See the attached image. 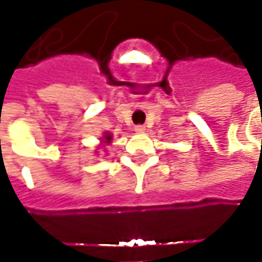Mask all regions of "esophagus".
I'll return each instance as SVG.
<instances>
[{
    "mask_svg": "<svg viewBox=\"0 0 262 262\" xmlns=\"http://www.w3.org/2000/svg\"><path fill=\"white\" fill-rule=\"evenodd\" d=\"M135 130H136L137 133H143V132L146 130V129H144V126H143V125H139V126H136V127H135Z\"/></svg>",
    "mask_w": 262,
    "mask_h": 262,
    "instance_id": "1",
    "label": "esophagus"
}]
</instances>
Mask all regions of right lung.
<instances>
[{"mask_svg": "<svg viewBox=\"0 0 262 262\" xmlns=\"http://www.w3.org/2000/svg\"><path fill=\"white\" fill-rule=\"evenodd\" d=\"M103 137H105V142H103V143H108V144H109V143H111V140H112V136H111L109 133H106V135H105Z\"/></svg>", "mask_w": 262, "mask_h": 262, "instance_id": "right-lung-1", "label": "right lung"}]
</instances>
